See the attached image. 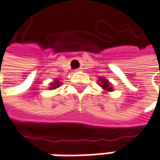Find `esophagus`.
<instances>
[{"mask_svg": "<svg viewBox=\"0 0 160 160\" xmlns=\"http://www.w3.org/2000/svg\"><path fill=\"white\" fill-rule=\"evenodd\" d=\"M81 69H83L82 68H76L75 69V71H80V70H81Z\"/></svg>", "mask_w": 160, "mask_h": 160, "instance_id": "esophagus-1", "label": "esophagus"}]
</instances>
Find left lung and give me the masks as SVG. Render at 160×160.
Wrapping results in <instances>:
<instances>
[{
	"label": "left lung",
	"mask_w": 160,
	"mask_h": 160,
	"mask_svg": "<svg viewBox=\"0 0 160 160\" xmlns=\"http://www.w3.org/2000/svg\"><path fill=\"white\" fill-rule=\"evenodd\" d=\"M99 80L101 81V85H100V86H101L103 90L108 91V92H112V88L110 87V83L108 80H105V79H102V78H100Z\"/></svg>",
	"instance_id": "8db88e82"
}]
</instances>
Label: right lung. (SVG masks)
<instances>
[{"instance_id": "add662e5", "label": "right lung", "mask_w": 160, "mask_h": 160, "mask_svg": "<svg viewBox=\"0 0 160 160\" xmlns=\"http://www.w3.org/2000/svg\"><path fill=\"white\" fill-rule=\"evenodd\" d=\"M51 89H56L57 87H59V82H58V80H55V82H53V83H51Z\"/></svg>"}]
</instances>
